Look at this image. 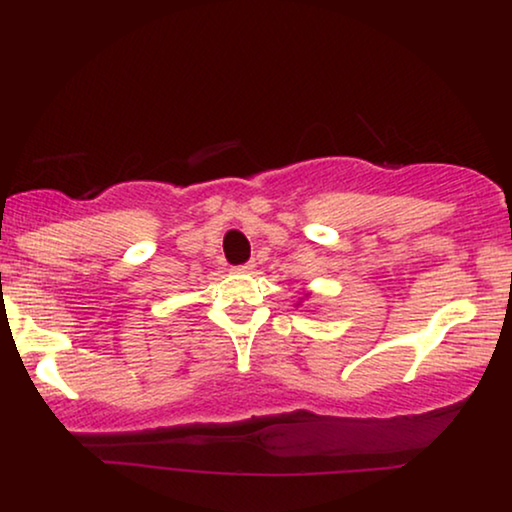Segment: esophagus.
Returning <instances> with one entry per match:
<instances>
[{
  "mask_svg": "<svg viewBox=\"0 0 512 512\" xmlns=\"http://www.w3.org/2000/svg\"><path fill=\"white\" fill-rule=\"evenodd\" d=\"M237 270H240V272H254L256 270V263L254 261L242 263V265H237Z\"/></svg>",
  "mask_w": 512,
  "mask_h": 512,
  "instance_id": "1",
  "label": "esophagus"
}]
</instances>
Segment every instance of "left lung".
I'll list each match as a JSON object with an SVG mask.
<instances>
[{"label": "left lung", "instance_id": "8db88e82", "mask_svg": "<svg viewBox=\"0 0 512 512\" xmlns=\"http://www.w3.org/2000/svg\"><path fill=\"white\" fill-rule=\"evenodd\" d=\"M305 298H307V296H305Z\"/></svg>", "mask_w": 512, "mask_h": 512}]
</instances>
